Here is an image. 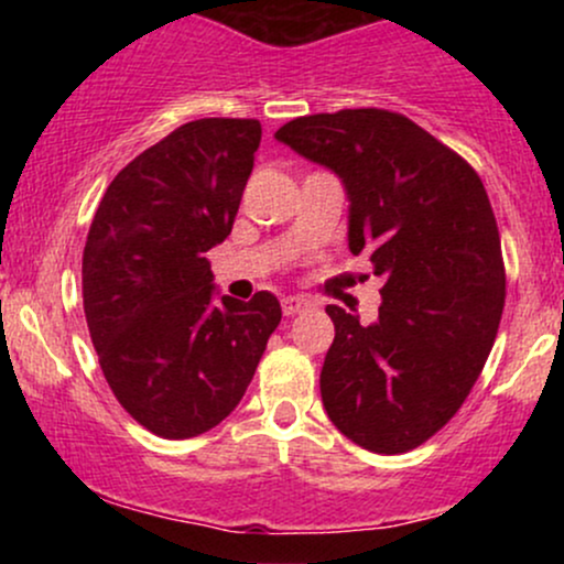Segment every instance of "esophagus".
<instances>
[{
    "label": "esophagus",
    "instance_id": "obj_1",
    "mask_svg": "<svg viewBox=\"0 0 564 564\" xmlns=\"http://www.w3.org/2000/svg\"><path fill=\"white\" fill-rule=\"evenodd\" d=\"M307 307H313V302H310L307 296H283L281 300V310L286 318H294L296 313H304Z\"/></svg>",
    "mask_w": 564,
    "mask_h": 564
}]
</instances>
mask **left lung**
<instances>
[{"label": "left lung", "instance_id": "obj_1", "mask_svg": "<svg viewBox=\"0 0 564 564\" xmlns=\"http://www.w3.org/2000/svg\"><path fill=\"white\" fill-rule=\"evenodd\" d=\"M345 185L347 246L384 278L379 318L328 304L321 398L336 430L405 453L451 422L480 377L507 296L501 238L477 172L405 116L347 108L275 132Z\"/></svg>", "mask_w": 564, "mask_h": 564}]
</instances>
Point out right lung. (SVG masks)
<instances>
[{"instance_id":"add662e5","label":"right lung","mask_w":564,"mask_h":564,"mask_svg":"<svg viewBox=\"0 0 564 564\" xmlns=\"http://www.w3.org/2000/svg\"><path fill=\"white\" fill-rule=\"evenodd\" d=\"M257 119L187 121L113 177L82 260L89 336L116 400L166 440L241 403L281 304L219 294L206 251L230 236L254 170Z\"/></svg>"}]
</instances>
